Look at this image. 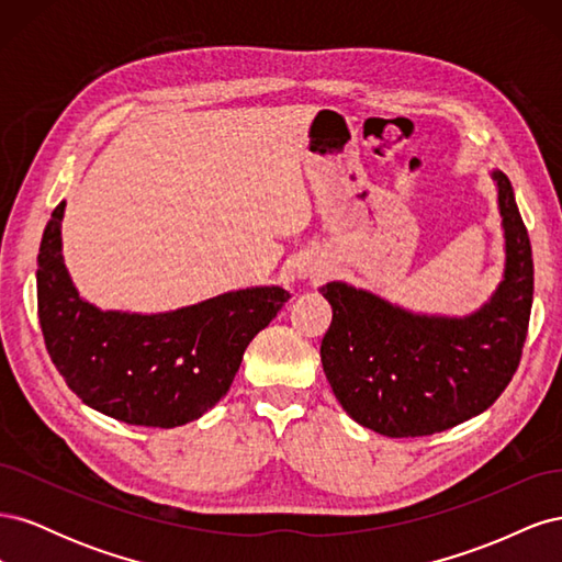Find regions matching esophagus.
Returning a JSON list of instances; mask_svg holds the SVG:
<instances>
[{
	"mask_svg": "<svg viewBox=\"0 0 562 562\" xmlns=\"http://www.w3.org/2000/svg\"><path fill=\"white\" fill-rule=\"evenodd\" d=\"M297 279H310V281H316V279H321L323 274H326V267L323 265H318L316 260H300L297 262Z\"/></svg>",
	"mask_w": 562,
	"mask_h": 562,
	"instance_id": "1",
	"label": "esophagus"
}]
</instances>
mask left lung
<instances>
[{
    "label": "left lung",
    "instance_id": "8db88e82",
    "mask_svg": "<svg viewBox=\"0 0 562 562\" xmlns=\"http://www.w3.org/2000/svg\"><path fill=\"white\" fill-rule=\"evenodd\" d=\"M504 229V274L467 316L422 314L330 281L323 372L345 413L389 438L431 436L485 413L512 382L530 323L535 267L514 187L492 171Z\"/></svg>",
    "mask_w": 562,
    "mask_h": 562
}]
</instances>
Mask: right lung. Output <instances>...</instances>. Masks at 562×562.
Masks as SVG:
<instances>
[{
  "instance_id": "right-lung-1",
  "label": "right lung",
  "mask_w": 562,
  "mask_h": 562,
  "mask_svg": "<svg viewBox=\"0 0 562 562\" xmlns=\"http://www.w3.org/2000/svg\"><path fill=\"white\" fill-rule=\"evenodd\" d=\"M65 201L37 255L40 326L50 361L93 411L135 427L173 429L223 398L250 339L291 297L281 285L229 291L161 314L98 310L63 260Z\"/></svg>"
}]
</instances>
